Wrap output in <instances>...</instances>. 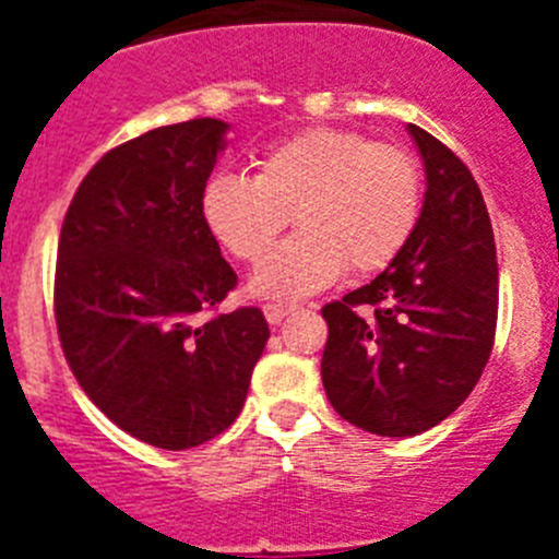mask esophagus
Returning <instances> with one entry per match:
<instances>
[{
  "instance_id": "esophagus-1",
  "label": "esophagus",
  "mask_w": 559,
  "mask_h": 559,
  "mask_svg": "<svg viewBox=\"0 0 559 559\" xmlns=\"http://www.w3.org/2000/svg\"><path fill=\"white\" fill-rule=\"evenodd\" d=\"M290 305H263V313H265V319H269V324H280L285 319V316L290 313Z\"/></svg>"
}]
</instances>
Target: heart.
<instances>
[{
	"instance_id": "obj_1",
	"label": "heart",
	"mask_w": 559,
	"mask_h": 559,
	"mask_svg": "<svg viewBox=\"0 0 559 559\" xmlns=\"http://www.w3.org/2000/svg\"><path fill=\"white\" fill-rule=\"evenodd\" d=\"M423 176L406 147L344 128H310L271 147L254 176L218 173L201 190L212 237L240 263H260L288 226L299 229L251 280L257 296L299 299L353 269L374 274L412 240Z\"/></svg>"
}]
</instances>
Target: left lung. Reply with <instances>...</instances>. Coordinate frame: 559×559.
I'll return each mask as SVG.
<instances>
[{"instance_id":"1","label":"left lung","mask_w":559,"mask_h":559,"mask_svg":"<svg viewBox=\"0 0 559 559\" xmlns=\"http://www.w3.org/2000/svg\"><path fill=\"white\" fill-rule=\"evenodd\" d=\"M426 201L403 254L322 308V380L341 417L378 437H417L456 412L496 341L498 260L481 190L448 145L408 126Z\"/></svg>"}]
</instances>
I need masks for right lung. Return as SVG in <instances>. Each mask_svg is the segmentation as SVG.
<instances>
[{"label":"right lung","instance_id":"add662e5","mask_svg":"<svg viewBox=\"0 0 559 559\" xmlns=\"http://www.w3.org/2000/svg\"><path fill=\"white\" fill-rule=\"evenodd\" d=\"M226 122L201 117L117 145L61 226L56 324L88 400L147 445L187 451L231 426L269 341L260 308L218 310L237 285L201 215Z\"/></svg>","mask_w":559,"mask_h":559}]
</instances>
